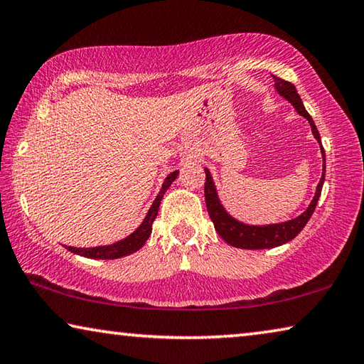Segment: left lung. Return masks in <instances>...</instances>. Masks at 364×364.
<instances>
[{"mask_svg":"<svg viewBox=\"0 0 364 364\" xmlns=\"http://www.w3.org/2000/svg\"><path fill=\"white\" fill-rule=\"evenodd\" d=\"M274 82H275V90L279 92L282 97H285V99L295 107L296 112L301 114V117L306 118L308 123L311 124V131H313L314 137L317 139V142H319L322 160H324V164H322V176H321L319 184H317L316 188V194L313 200H311L308 209L304 210L301 215L282 223L247 225L236 220V218H233L227 210H225L220 199H218V194H217L215 184H213L210 171L205 168V184H204L205 205H207V212H209V217L213 222V227H215L217 233L222 236L223 241H227L228 245H232L235 247H241V250H270V247L285 245L288 241H291L299 232H301L304 225H306L311 218V215H313V212L317 205V200H319V196L322 191V184H324L326 155H324V147H322L321 144L319 131H317L313 118L309 117V113L306 112V108H304L301 99H299L295 85L277 76H274Z\"/></svg>","mask_w":364,"mask_h":364,"instance_id":"obj_1","label":"left lung"}]
</instances>
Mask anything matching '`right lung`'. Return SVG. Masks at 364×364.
I'll list each match as a JSON object with an SVG mask.
<instances>
[{"label":"right lung","instance_id":"1","mask_svg":"<svg viewBox=\"0 0 364 364\" xmlns=\"http://www.w3.org/2000/svg\"><path fill=\"white\" fill-rule=\"evenodd\" d=\"M176 176H178V170L170 173V175L165 178L164 184H161L160 193L157 198H155L151 209H149L146 218H144V222L136 228V232H132L129 236H126L124 240H119V241H117V243L108 245V246H95V247L66 246V250L74 252V255L90 257V259H118V257H124L128 255H132V252L139 251L152 233V223L159 213L161 198H164L166 189L170 188V184L176 180Z\"/></svg>","mask_w":364,"mask_h":364}]
</instances>
